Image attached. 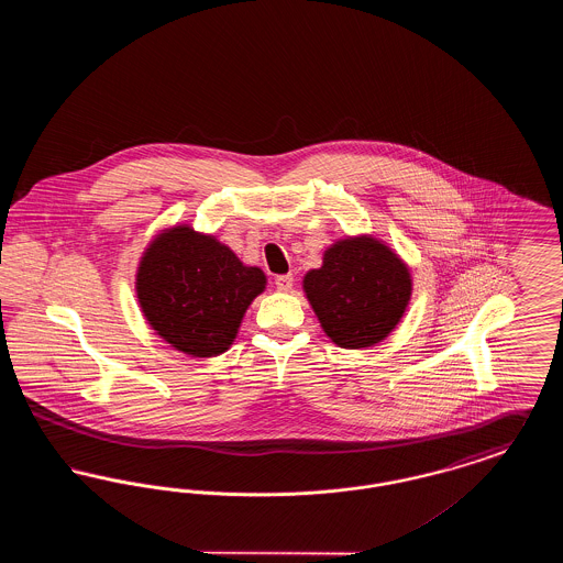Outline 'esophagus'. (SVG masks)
<instances>
[{
	"mask_svg": "<svg viewBox=\"0 0 563 563\" xmlns=\"http://www.w3.org/2000/svg\"><path fill=\"white\" fill-rule=\"evenodd\" d=\"M274 285H276L278 291H291V287H294V274H278V276L274 278Z\"/></svg>",
	"mask_w": 563,
	"mask_h": 563,
	"instance_id": "34e87169",
	"label": "esophagus"
}]
</instances>
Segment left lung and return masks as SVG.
Listing matches in <instances>:
<instances>
[{
  "label": "left lung",
  "instance_id": "left-lung-1",
  "mask_svg": "<svg viewBox=\"0 0 563 563\" xmlns=\"http://www.w3.org/2000/svg\"><path fill=\"white\" fill-rule=\"evenodd\" d=\"M324 333L342 349L382 342L401 321L411 278L401 260L374 239L335 242L303 278Z\"/></svg>",
  "mask_w": 563,
  "mask_h": 563
}]
</instances>
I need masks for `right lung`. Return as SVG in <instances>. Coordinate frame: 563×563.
I'll use <instances>...</instances> for the list:
<instances>
[{
  "label": "right lung",
  "instance_id": "obj_1",
  "mask_svg": "<svg viewBox=\"0 0 563 563\" xmlns=\"http://www.w3.org/2000/svg\"><path fill=\"white\" fill-rule=\"evenodd\" d=\"M264 287L262 269L242 266L228 246L189 228H173L152 242L136 274L145 319L191 356L225 352Z\"/></svg>",
  "mask_w": 563,
  "mask_h": 563
}]
</instances>
